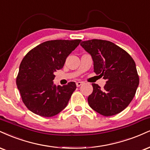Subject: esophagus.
I'll list each match as a JSON object with an SVG mask.
<instances>
[{"mask_svg":"<svg viewBox=\"0 0 150 150\" xmlns=\"http://www.w3.org/2000/svg\"><path fill=\"white\" fill-rule=\"evenodd\" d=\"M83 83V82H82V81H77L76 82V86H77V87H79V86H81Z\"/></svg>","mask_w":150,"mask_h":150,"instance_id":"1","label":"esophagus"}]
</instances>
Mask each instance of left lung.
Returning a JSON list of instances; mask_svg holds the SVG:
<instances>
[{
    "label": "left lung",
    "instance_id": "1",
    "mask_svg": "<svg viewBox=\"0 0 150 150\" xmlns=\"http://www.w3.org/2000/svg\"><path fill=\"white\" fill-rule=\"evenodd\" d=\"M81 45L92 57L95 73L107 80L103 89L92 84L93 93L88 98L90 107L105 117L120 113L132 101L139 85L134 60L108 40H86Z\"/></svg>",
    "mask_w": 150,
    "mask_h": 150
}]
</instances>
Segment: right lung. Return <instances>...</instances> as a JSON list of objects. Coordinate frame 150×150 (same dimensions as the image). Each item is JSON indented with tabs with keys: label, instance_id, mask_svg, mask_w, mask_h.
Listing matches in <instances>:
<instances>
[{
	"label": "right lung",
	"instance_id": "add662e5",
	"mask_svg": "<svg viewBox=\"0 0 150 150\" xmlns=\"http://www.w3.org/2000/svg\"><path fill=\"white\" fill-rule=\"evenodd\" d=\"M81 40L45 41L23 58L16 83L23 103L33 113L51 117L67 107L76 85L75 82H70L67 85L56 86L54 74L63 68L67 57Z\"/></svg>",
	"mask_w": 150,
	"mask_h": 150
}]
</instances>
